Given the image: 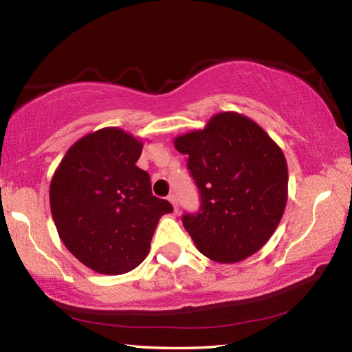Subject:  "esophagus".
I'll return each instance as SVG.
<instances>
[{"label":"esophagus","mask_w":352,"mask_h":352,"mask_svg":"<svg viewBox=\"0 0 352 352\" xmlns=\"http://www.w3.org/2000/svg\"><path fill=\"white\" fill-rule=\"evenodd\" d=\"M168 200L172 204V206H174V210L177 211L178 210V204H177V195L175 194H169L168 195Z\"/></svg>","instance_id":"34e87169"}]
</instances>
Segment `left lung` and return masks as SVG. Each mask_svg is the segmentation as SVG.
<instances>
[{"instance_id":"1","label":"left lung","mask_w":352,"mask_h":352,"mask_svg":"<svg viewBox=\"0 0 352 352\" xmlns=\"http://www.w3.org/2000/svg\"><path fill=\"white\" fill-rule=\"evenodd\" d=\"M188 155L201 206L183 225L201 254L234 264L265 245L287 204V162L253 119L236 111L214 115L205 129L174 140Z\"/></svg>"}]
</instances>
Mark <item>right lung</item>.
<instances>
[{"mask_svg":"<svg viewBox=\"0 0 352 352\" xmlns=\"http://www.w3.org/2000/svg\"><path fill=\"white\" fill-rule=\"evenodd\" d=\"M142 141L105 127L76 141L50 184V205L63 245L102 275H122L148 254L168 200L152 195L151 177L136 166Z\"/></svg>","mask_w":352,"mask_h":352,"instance_id":"1","label":"right lung"}]
</instances>
